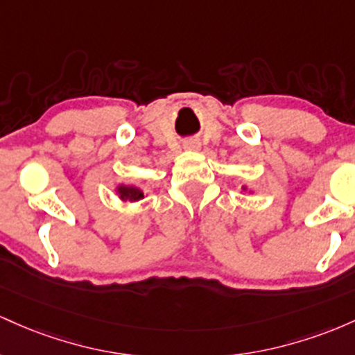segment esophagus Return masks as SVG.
I'll return each instance as SVG.
<instances>
[{"label":"esophagus","instance_id":"34e87169","mask_svg":"<svg viewBox=\"0 0 355 355\" xmlns=\"http://www.w3.org/2000/svg\"><path fill=\"white\" fill-rule=\"evenodd\" d=\"M184 149H189V150H196L199 149V142L198 141H189L184 144Z\"/></svg>","mask_w":355,"mask_h":355}]
</instances>
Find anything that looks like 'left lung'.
<instances>
[{"label":"left lung","mask_w":355,"mask_h":355,"mask_svg":"<svg viewBox=\"0 0 355 355\" xmlns=\"http://www.w3.org/2000/svg\"><path fill=\"white\" fill-rule=\"evenodd\" d=\"M243 189H246V188H243Z\"/></svg>","instance_id":"8db88e82"}]
</instances>
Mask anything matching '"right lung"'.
<instances>
[{
  "label": "right lung",
  "instance_id": "obj_1",
  "mask_svg": "<svg viewBox=\"0 0 355 355\" xmlns=\"http://www.w3.org/2000/svg\"><path fill=\"white\" fill-rule=\"evenodd\" d=\"M117 193L119 198L124 199V201H139V199L144 198V191L137 186H117Z\"/></svg>",
  "mask_w": 355,
  "mask_h": 355
}]
</instances>
